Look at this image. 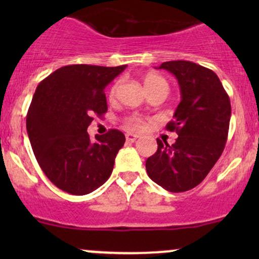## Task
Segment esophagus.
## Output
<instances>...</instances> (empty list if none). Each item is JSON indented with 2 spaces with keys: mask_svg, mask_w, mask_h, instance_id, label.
Instances as JSON below:
<instances>
[{
  "mask_svg": "<svg viewBox=\"0 0 259 259\" xmlns=\"http://www.w3.org/2000/svg\"><path fill=\"white\" fill-rule=\"evenodd\" d=\"M125 139H126V142H127V143H134V142H137L138 135H134V134H126V135H125Z\"/></svg>",
  "mask_w": 259,
  "mask_h": 259,
  "instance_id": "obj_1",
  "label": "esophagus"
}]
</instances>
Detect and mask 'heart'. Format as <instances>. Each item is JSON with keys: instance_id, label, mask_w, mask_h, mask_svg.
<instances>
[{"instance_id": "b5f03b06", "label": "heart", "mask_w": 259, "mask_h": 259, "mask_svg": "<svg viewBox=\"0 0 259 259\" xmlns=\"http://www.w3.org/2000/svg\"><path fill=\"white\" fill-rule=\"evenodd\" d=\"M143 81H144V86L148 93L149 91L154 90V89L160 88V86H168V83H166V81L164 77H161L160 75L158 74H154V72H148V74H145L144 77H143ZM119 85L120 82L117 81V82H115L114 85L111 86L110 93H109L110 98H114V96L116 95V91L117 89H119ZM125 122H126V126L129 127L130 130H140L143 126H144V120H143L140 116H138V115L129 116Z\"/></svg>"}]
</instances>
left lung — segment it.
Wrapping results in <instances>:
<instances>
[{
	"mask_svg": "<svg viewBox=\"0 0 259 259\" xmlns=\"http://www.w3.org/2000/svg\"><path fill=\"white\" fill-rule=\"evenodd\" d=\"M178 80L180 100L166 130L176 132L173 145L156 139L158 150L146 159L149 178L168 192L193 189L203 182L224 150L231 101L215 72L192 61H166Z\"/></svg>",
	"mask_w": 259,
	"mask_h": 259,
	"instance_id": "left-lung-1",
	"label": "left lung"
}]
</instances>
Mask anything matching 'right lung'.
I'll list each match as a JSON object with an SVG mask.
<instances>
[{"label": "right lung", "mask_w": 259, "mask_h": 259, "mask_svg": "<svg viewBox=\"0 0 259 259\" xmlns=\"http://www.w3.org/2000/svg\"><path fill=\"white\" fill-rule=\"evenodd\" d=\"M125 67L69 65L36 88L26 117L28 139L45 176L64 192L89 194L111 176L125 135L110 129L93 142L86 130L94 115L108 111L104 89Z\"/></svg>", "instance_id": "obj_1"}]
</instances>
